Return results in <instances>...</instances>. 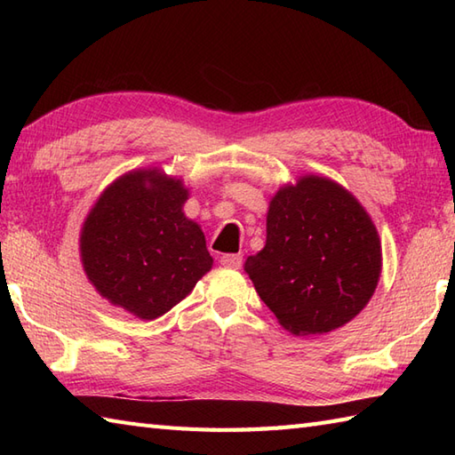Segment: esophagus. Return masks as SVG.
Returning a JSON list of instances; mask_svg holds the SVG:
<instances>
[{
  "label": "esophagus",
  "mask_w": 455,
  "mask_h": 455,
  "mask_svg": "<svg viewBox=\"0 0 455 455\" xmlns=\"http://www.w3.org/2000/svg\"><path fill=\"white\" fill-rule=\"evenodd\" d=\"M220 264L230 269H238L243 266V254H222L220 256Z\"/></svg>",
  "instance_id": "esophagus-1"
}]
</instances>
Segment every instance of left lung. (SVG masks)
<instances>
[{
  "label": "left lung",
  "instance_id": "8db88e82",
  "mask_svg": "<svg viewBox=\"0 0 455 455\" xmlns=\"http://www.w3.org/2000/svg\"><path fill=\"white\" fill-rule=\"evenodd\" d=\"M244 272L285 331L332 332L370 303L381 275L379 235L350 191L303 176L269 201L266 246Z\"/></svg>",
  "mask_w": 455,
  "mask_h": 455
}]
</instances>
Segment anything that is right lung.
<instances>
[{"mask_svg":"<svg viewBox=\"0 0 455 455\" xmlns=\"http://www.w3.org/2000/svg\"><path fill=\"white\" fill-rule=\"evenodd\" d=\"M189 191L158 168L132 170L95 201L80 235L84 272L115 307L152 321L186 299L212 258L183 215Z\"/></svg>","mask_w":455,"mask_h":455,"instance_id":"1","label":"right lung"}]
</instances>
